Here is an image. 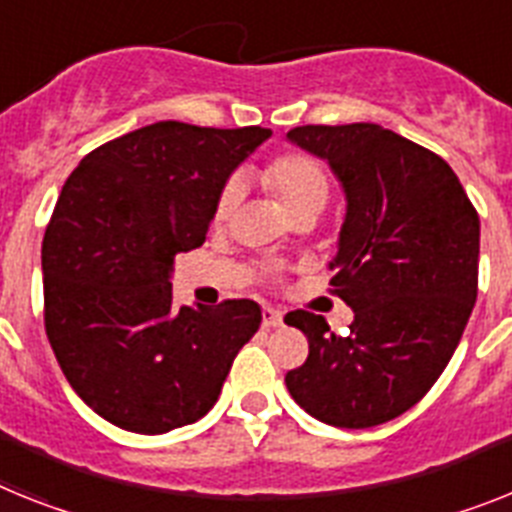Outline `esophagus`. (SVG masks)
<instances>
[{
	"label": "esophagus",
	"mask_w": 512,
	"mask_h": 512,
	"mask_svg": "<svg viewBox=\"0 0 512 512\" xmlns=\"http://www.w3.org/2000/svg\"><path fill=\"white\" fill-rule=\"evenodd\" d=\"M281 322H283V317H281V312H278V309L263 307V325H265V328H278Z\"/></svg>",
	"instance_id": "obj_1"
}]
</instances>
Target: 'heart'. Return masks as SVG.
<instances>
[{
    "mask_svg": "<svg viewBox=\"0 0 512 512\" xmlns=\"http://www.w3.org/2000/svg\"><path fill=\"white\" fill-rule=\"evenodd\" d=\"M263 182L291 216H299L304 210H317L320 213L322 205L328 203V169L315 153H307V150H289V153H281V156L273 158L263 169ZM239 195H242V184L234 176L218 192V221H223L234 210Z\"/></svg>",
    "mask_w": 512,
    "mask_h": 512,
    "instance_id": "b5f03b06",
    "label": "heart"
}]
</instances>
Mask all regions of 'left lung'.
Listing matches in <instances>:
<instances>
[{
	"label": "left lung",
	"mask_w": 512,
	"mask_h": 512,
	"mask_svg": "<svg viewBox=\"0 0 512 512\" xmlns=\"http://www.w3.org/2000/svg\"><path fill=\"white\" fill-rule=\"evenodd\" d=\"M289 140L330 163L346 192L330 294L349 333L296 309L309 356L286 388L309 416L343 429L390 422L448 367L479 291V213L437 153L380 124H304Z\"/></svg>",
	"instance_id": "8db88e82"
}]
</instances>
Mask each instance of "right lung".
Here are the masks:
<instances>
[{"instance_id": "right-lung-1", "label": "right lung", "mask_w": 512, "mask_h": 512, "mask_svg": "<svg viewBox=\"0 0 512 512\" xmlns=\"http://www.w3.org/2000/svg\"><path fill=\"white\" fill-rule=\"evenodd\" d=\"M265 127L156 122L103 143L64 182L41 247L44 325L64 377L106 422L163 435L203 419L263 312L174 307V257L200 247Z\"/></svg>"}]
</instances>
